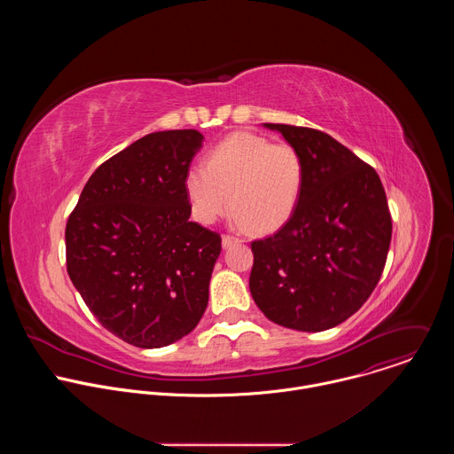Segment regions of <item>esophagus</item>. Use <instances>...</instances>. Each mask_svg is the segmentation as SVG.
Masks as SVG:
<instances>
[{
    "instance_id": "34e87169",
    "label": "esophagus",
    "mask_w": 454,
    "mask_h": 454,
    "mask_svg": "<svg viewBox=\"0 0 454 454\" xmlns=\"http://www.w3.org/2000/svg\"><path fill=\"white\" fill-rule=\"evenodd\" d=\"M235 242H239L237 237H233V235H223V247H224V249L230 247V246L235 244Z\"/></svg>"
}]
</instances>
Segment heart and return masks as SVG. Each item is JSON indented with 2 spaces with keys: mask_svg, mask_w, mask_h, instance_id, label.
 Segmentation results:
<instances>
[{
  "mask_svg": "<svg viewBox=\"0 0 454 454\" xmlns=\"http://www.w3.org/2000/svg\"><path fill=\"white\" fill-rule=\"evenodd\" d=\"M305 181L300 153L254 133H235L215 145L205 165L184 174L193 217L212 224L233 208V223L258 233L275 231L294 214Z\"/></svg>",
  "mask_w": 454,
  "mask_h": 454,
  "instance_id": "obj_1",
  "label": "heart"
}]
</instances>
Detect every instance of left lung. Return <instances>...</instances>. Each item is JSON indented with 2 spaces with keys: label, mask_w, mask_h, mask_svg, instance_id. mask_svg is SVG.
I'll list each match as a JSON object with an SVG mask.
<instances>
[{
  "label": "left lung",
  "mask_w": 454,
  "mask_h": 454,
  "mask_svg": "<svg viewBox=\"0 0 454 454\" xmlns=\"http://www.w3.org/2000/svg\"><path fill=\"white\" fill-rule=\"evenodd\" d=\"M305 165L300 203L271 237L251 242L249 291L277 325L321 333L368 300L392 240V215L377 172L333 137L264 123Z\"/></svg>",
  "instance_id": "left-lung-1"
}]
</instances>
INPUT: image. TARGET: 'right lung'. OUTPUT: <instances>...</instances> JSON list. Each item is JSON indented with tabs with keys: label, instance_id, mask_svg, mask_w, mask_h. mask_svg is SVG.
<instances>
[{
	"label": "right lung",
	"instance_id": "right-lung-1",
	"mask_svg": "<svg viewBox=\"0 0 454 454\" xmlns=\"http://www.w3.org/2000/svg\"><path fill=\"white\" fill-rule=\"evenodd\" d=\"M196 129L151 133L104 161L67 224L68 275L102 327L140 348L190 334L208 305L221 235L190 221Z\"/></svg>",
	"mask_w": 454,
	"mask_h": 454
}]
</instances>
